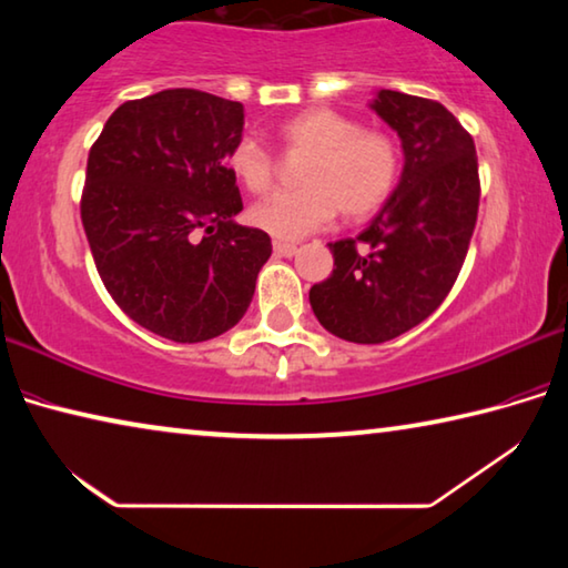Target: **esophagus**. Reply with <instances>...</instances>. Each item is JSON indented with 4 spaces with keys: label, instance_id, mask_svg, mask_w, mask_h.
I'll return each mask as SVG.
<instances>
[{
    "label": "esophagus",
    "instance_id": "1",
    "mask_svg": "<svg viewBox=\"0 0 568 568\" xmlns=\"http://www.w3.org/2000/svg\"><path fill=\"white\" fill-rule=\"evenodd\" d=\"M273 253L281 257H293L297 253V245L285 243V240H273Z\"/></svg>",
    "mask_w": 568,
    "mask_h": 568
}]
</instances>
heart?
<instances>
[{"label":"heart","mask_w":568,"mask_h":568,"mask_svg":"<svg viewBox=\"0 0 568 568\" xmlns=\"http://www.w3.org/2000/svg\"><path fill=\"white\" fill-rule=\"evenodd\" d=\"M285 155H307L297 170V190L273 192L250 207V223L277 240H301L341 215L363 220L388 203L403 168L398 140L386 130L363 128L361 120L331 108L295 112L277 128ZM227 168L250 192L275 182V155L253 138L227 150Z\"/></svg>","instance_id":"heart-1"}]
</instances>
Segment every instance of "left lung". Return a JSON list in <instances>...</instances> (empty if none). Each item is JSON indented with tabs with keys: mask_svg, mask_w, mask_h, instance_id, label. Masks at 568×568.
Masks as SVG:
<instances>
[{
	"mask_svg": "<svg viewBox=\"0 0 568 568\" xmlns=\"http://www.w3.org/2000/svg\"><path fill=\"white\" fill-rule=\"evenodd\" d=\"M403 142V175L358 237L331 243L315 318L351 343H386L428 318L464 267L480 200L474 138L436 100L381 90L371 104Z\"/></svg>",
	"mask_w": 568,
	"mask_h": 568,
	"instance_id": "1",
	"label": "left lung"
}]
</instances>
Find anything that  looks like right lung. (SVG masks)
<instances>
[{
  "label": "right lung",
  "mask_w": 568,
  "mask_h": 568,
  "mask_svg": "<svg viewBox=\"0 0 568 568\" xmlns=\"http://www.w3.org/2000/svg\"><path fill=\"white\" fill-rule=\"evenodd\" d=\"M243 122L240 102L162 90L120 104L90 148L80 215L94 265L122 313L168 341L233 328L273 253L271 235L233 223L243 197L225 158Z\"/></svg>",
  "instance_id": "right-lung-1"
}]
</instances>
